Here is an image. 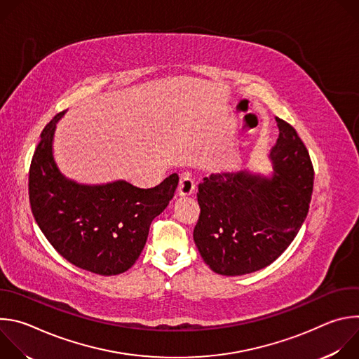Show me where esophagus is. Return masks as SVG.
Here are the masks:
<instances>
[{
  "label": "esophagus",
  "instance_id": "esophagus-1",
  "mask_svg": "<svg viewBox=\"0 0 359 359\" xmlns=\"http://www.w3.org/2000/svg\"><path fill=\"white\" fill-rule=\"evenodd\" d=\"M194 180L190 177V175H182L177 186V191L180 196H190L194 193Z\"/></svg>",
  "mask_w": 359,
  "mask_h": 359
}]
</instances>
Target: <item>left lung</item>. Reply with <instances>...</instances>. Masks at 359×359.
Wrapping results in <instances>:
<instances>
[{
  "label": "left lung",
  "mask_w": 359,
  "mask_h": 359,
  "mask_svg": "<svg viewBox=\"0 0 359 359\" xmlns=\"http://www.w3.org/2000/svg\"><path fill=\"white\" fill-rule=\"evenodd\" d=\"M276 121L280 135L270 151L273 176L216 173L198 184L193 238L217 274L243 276L270 266L309 215L314 186L310 153L290 123Z\"/></svg>",
  "instance_id": "1"
}]
</instances>
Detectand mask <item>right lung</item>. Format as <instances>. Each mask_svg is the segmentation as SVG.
Here are the masks:
<instances>
[{
	"label": "right lung",
	"mask_w": 359,
	"mask_h": 359,
	"mask_svg": "<svg viewBox=\"0 0 359 359\" xmlns=\"http://www.w3.org/2000/svg\"><path fill=\"white\" fill-rule=\"evenodd\" d=\"M62 115L43 128L31 161L28 190L34 219L71 264L99 276L125 273L139 259L151 220L173 198L179 176L173 173L151 189L125 180L88 186L67 179L53 155Z\"/></svg>",
	"instance_id": "right-lung-1"
}]
</instances>
